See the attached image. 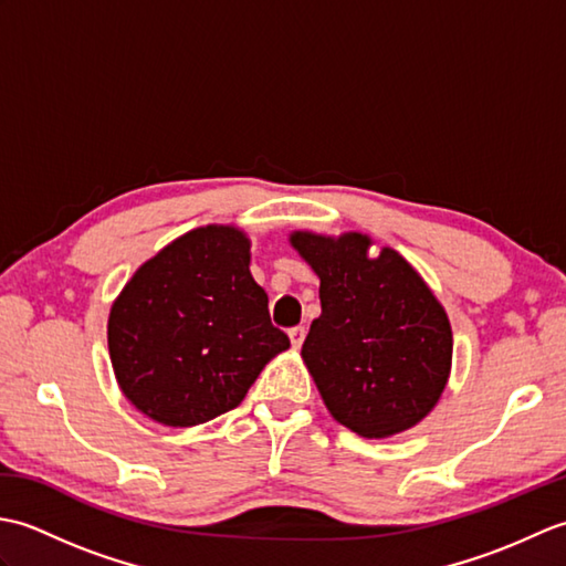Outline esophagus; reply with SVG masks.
<instances>
[{
    "label": "esophagus",
    "instance_id": "1",
    "mask_svg": "<svg viewBox=\"0 0 566 566\" xmlns=\"http://www.w3.org/2000/svg\"><path fill=\"white\" fill-rule=\"evenodd\" d=\"M304 338H306V331H304L302 326H296V328H292V331H290V340H292V347H294V350H298V347H302Z\"/></svg>",
    "mask_w": 566,
    "mask_h": 566
}]
</instances>
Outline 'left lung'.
I'll return each instance as SVG.
<instances>
[{"mask_svg":"<svg viewBox=\"0 0 566 566\" xmlns=\"http://www.w3.org/2000/svg\"><path fill=\"white\" fill-rule=\"evenodd\" d=\"M290 243L321 280L302 357L331 416L369 440L420 423L452 369L450 318L423 276L394 248L371 258L365 233L294 231Z\"/></svg>","mask_w":566,"mask_h":566,"instance_id":"left-lung-1","label":"left lung"}]
</instances>
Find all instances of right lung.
I'll return each instance as SVG.
<instances>
[{"mask_svg": "<svg viewBox=\"0 0 566 566\" xmlns=\"http://www.w3.org/2000/svg\"><path fill=\"white\" fill-rule=\"evenodd\" d=\"M118 389L143 416L191 428L231 411L290 338L250 274L243 228H195L143 262L109 311Z\"/></svg>", "mask_w": 566, "mask_h": 566, "instance_id": "1", "label": "right lung"}]
</instances>
